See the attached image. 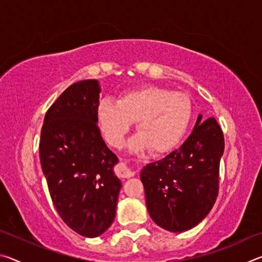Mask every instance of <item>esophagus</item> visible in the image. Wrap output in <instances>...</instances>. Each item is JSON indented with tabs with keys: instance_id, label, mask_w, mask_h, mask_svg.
<instances>
[{
	"instance_id": "obj_1",
	"label": "esophagus",
	"mask_w": 262,
	"mask_h": 262,
	"mask_svg": "<svg viewBox=\"0 0 262 262\" xmlns=\"http://www.w3.org/2000/svg\"><path fill=\"white\" fill-rule=\"evenodd\" d=\"M115 173H117L118 177H120V178H130V177L135 176V172L130 170V168L122 162L119 163L117 167H115Z\"/></svg>"
}]
</instances>
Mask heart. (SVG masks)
Masks as SVG:
<instances>
[{
	"label": "heart",
	"mask_w": 262,
	"mask_h": 262,
	"mask_svg": "<svg viewBox=\"0 0 262 262\" xmlns=\"http://www.w3.org/2000/svg\"><path fill=\"white\" fill-rule=\"evenodd\" d=\"M192 117L187 96L171 89L147 85L123 95L119 103L101 101L98 121L105 139L120 147L134 121L137 134L129 142L132 151L150 148L154 154H165L179 143Z\"/></svg>",
	"instance_id": "b5f03b06"
}]
</instances>
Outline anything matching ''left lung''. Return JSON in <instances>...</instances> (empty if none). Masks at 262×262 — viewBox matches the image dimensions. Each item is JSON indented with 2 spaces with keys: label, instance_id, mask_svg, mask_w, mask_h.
<instances>
[{
  "label": "left lung",
  "instance_id": "8db88e82",
  "mask_svg": "<svg viewBox=\"0 0 262 262\" xmlns=\"http://www.w3.org/2000/svg\"><path fill=\"white\" fill-rule=\"evenodd\" d=\"M196 123L179 149L141 171L145 203L152 221L171 232H183L209 214L219 195L224 136L215 118Z\"/></svg>",
  "mask_w": 262,
  "mask_h": 262
}]
</instances>
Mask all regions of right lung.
Wrapping results in <instances>:
<instances>
[{
  "instance_id": "1",
  "label": "right lung",
  "mask_w": 262,
  "mask_h": 262,
  "mask_svg": "<svg viewBox=\"0 0 262 262\" xmlns=\"http://www.w3.org/2000/svg\"><path fill=\"white\" fill-rule=\"evenodd\" d=\"M99 83L85 79L62 92L46 112L39 157L53 205L62 221L84 237H98L113 223L121 181L118 157L100 135Z\"/></svg>"
}]
</instances>
